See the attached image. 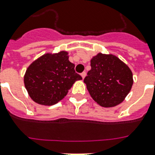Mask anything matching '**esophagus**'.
<instances>
[{
    "mask_svg": "<svg viewBox=\"0 0 155 155\" xmlns=\"http://www.w3.org/2000/svg\"><path fill=\"white\" fill-rule=\"evenodd\" d=\"M85 75H86V72H85V71H84V72H82V73H81V76H82L83 79L85 77Z\"/></svg>",
    "mask_w": 155,
    "mask_h": 155,
    "instance_id": "34e87169",
    "label": "esophagus"
}]
</instances>
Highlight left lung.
<instances>
[{
  "label": "left lung",
  "mask_w": 155,
  "mask_h": 155,
  "mask_svg": "<svg viewBox=\"0 0 155 155\" xmlns=\"http://www.w3.org/2000/svg\"><path fill=\"white\" fill-rule=\"evenodd\" d=\"M91 66L84 82L93 100L104 107L121 103L134 82L128 66L116 56L102 54L93 57Z\"/></svg>",
  "instance_id": "left-lung-1"
}]
</instances>
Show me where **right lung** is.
Returning a JSON list of instances; mask_svg holds the SVG:
<instances>
[{
	"mask_svg": "<svg viewBox=\"0 0 155 155\" xmlns=\"http://www.w3.org/2000/svg\"><path fill=\"white\" fill-rule=\"evenodd\" d=\"M82 77L69 61L68 53L44 54L28 68L25 87L35 102L45 106L58 103L66 96L74 82Z\"/></svg>",
	"mask_w": 155,
	"mask_h": 155,
	"instance_id": "add662e5",
	"label": "right lung"
}]
</instances>
